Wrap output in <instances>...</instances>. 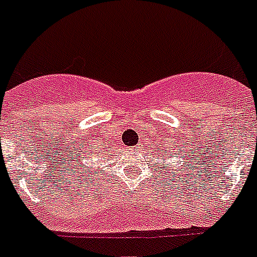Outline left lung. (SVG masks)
<instances>
[{
  "instance_id": "left-lung-1",
  "label": "left lung",
  "mask_w": 257,
  "mask_h": 257,
  "mask_svg": "<svg viewBox=\"0 0 257 257\" xmlns=\"http://www.w3.org/2000/svg\"><path fill=\"white\" fill-rule=\"evenodd\" d=\"M182 146H184V143H182ZM184 153V149L183 147H180L179 143H176L175 141L172 142H161V143H158L157 146H155V150H154V154L157 155V159H159V166H161L162 163H166L163 166V167H159L162 170V168H166L168 167L170 164H175L178 163V158H182V159H184V167H187V161H190V159H187V158H191V155H187L186 157L185 155L187 154H183ZM191 153H194L192 150H191ZM184 170V168H183ZM158 171V170H157ZM175 174V172H174ZM176 175V174H175Z\"/></svg>"
}]
</instances>
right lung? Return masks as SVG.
<instances>
[{
  "mask_svg": "<svg viewBox=\"0 0 257 257\" xmlns=\"http://www.w3.org/2000/svg\"><path fill=\"white\" fill-rule=\"evenodd\" d=\"M91 149H93V150H89V151H94V154L98 153V150L94 149V146H93V147H91ZM98 149H99V146H98ZM82 151L85 153V150H82ZM86 155H87V151H86V153L83 154V155H81V158H82L81 163L78 164V167H79V168H81L82 166H83V168H85L83 171H86V170H90V166H91V164H94V162H90V161H93V158H91V157L86 158V163H85V162H83V158H85ZM75 167H77V166H75ZM90 172H91V171H90Z\"/></svg>",
  "mask_w": 257,
  "mask_h": 257,
  "instance_id": "right-lung-1",
  "label": "right lung"
}]
</instances>
